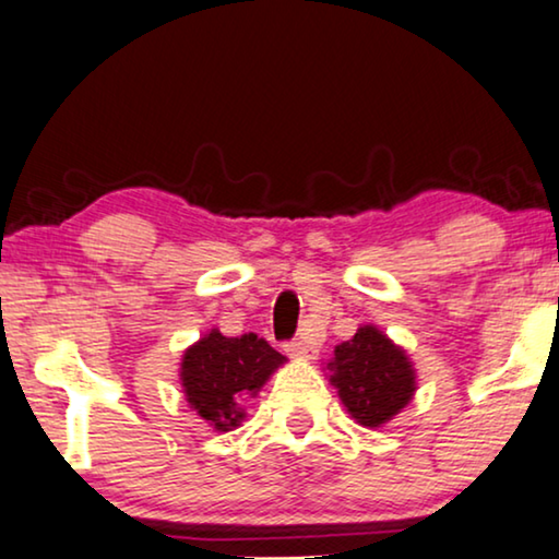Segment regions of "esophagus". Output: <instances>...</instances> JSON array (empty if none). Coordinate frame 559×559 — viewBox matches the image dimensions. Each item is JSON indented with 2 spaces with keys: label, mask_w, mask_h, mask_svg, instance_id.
I'll list each match as a JSON object with an SVG mask.
<instances>
[{
  "label": "esophagus",
  "mask_w": 559,
  "mask_h": 559,
  "mask_svg": "<svg viewBox=\"0 0 559 559\" xmlns=\"http://www.w3.org/2000/svg\"><path fill=\"white\" fill-rule=\"evenodd\" d=\"M283 347H286L290 357H298V359H309V357H313V352H317L313 342L306 340V336H298V340H294V342H286Z\"/></svg>",
  "instance_id": "obj_1"
}]
</instances>
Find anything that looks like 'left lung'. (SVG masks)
<instances>
[{
	"instance_id": "1",
	"label": "left lung",
	"mask_w": 559,
	"mask_h": 559,
	"mask_svg": "<svg viewBox=\"0 0 559 559\" xmlns=\"http://www.w3.org/2000/svg\"><path fill=\"white\" fill-rule=\"evenodd\" d=\"M329 369L344 407L369 428L397 415L415 392V372L405 352L374 326H361L349 342L340 344Z\"/></svg>"
}]
</instances>
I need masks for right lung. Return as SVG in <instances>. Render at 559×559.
Wrapping results in <instances>:
<instances>
[{
  "mask_svg": "<svg viewBox=\"0 0 559 559\" xmlns=\"http://www.w3.org/2000/svg\"><path fill=\"white\" fill-rule=\"evenodd\" d=\"M283 359L286 357L255 334L210 332L185 352L182 388L204 420L217 430H230L242 420L240 400L261 390Z\"/></svg>",
  "mask_w": 559,
  "mask_h": 559,
  "instance_id": "obj_1",
  "label": "right lung"
}]
</instances>
